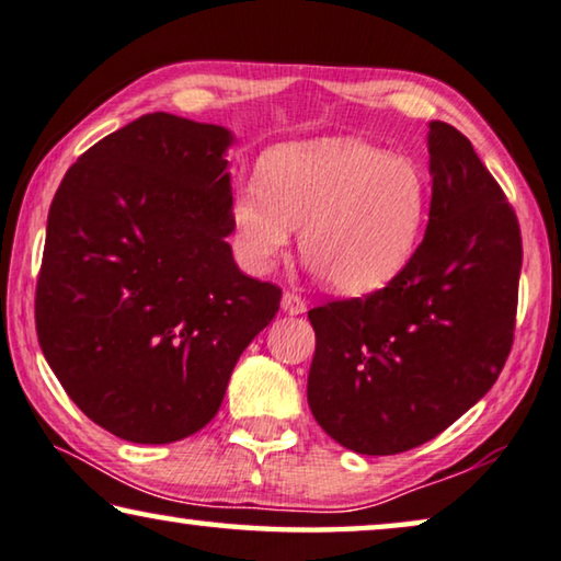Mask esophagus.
<instances>
[{
	"label": "esophagus",
	"mask_w": 561,
	"mask_h": 561,
	"mask_svg": "<svg viewBox=\"0 0 561 561\" xmlns=\"http://www.w3.org/2000/svg\"><path fill=\"white\" fill-rule=\"evenodd\" d=\"M280 308H283V313H288V316H298V313H304V311H306V300L300 298V296H296V294H283V298H280Z\"/></svg>",
	"instance_id": "1"
}]
</instances>
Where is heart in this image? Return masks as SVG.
Wrapping results in <instances>:
<instances>
[{"label":"heart","mask_w":561,"mask_h":561,"mask_svg":"<svg viewBox=\"0 0 561 561\" xmlns=\"http://www.w3.org/2000/svg\"><path fill=\"white\" fill-rule=\"evenodd\" d=\"M427 213L430 180L417 161L348 136L275 146L257 186H240L230 207L245 271H271L300 230L304 261L344 296L392 283L415 257Z\"/></svg>","instance_id":"b5f03b06"}]
</instances>
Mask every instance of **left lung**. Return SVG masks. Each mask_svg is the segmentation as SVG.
<instances>
[{"mask_svg": "<svg viewBox=\"0 0 561 561\" xmlns=\"http://www.w3.org/2000/svg\"><path fill=\"white\" fill-rule=\"evenodd\" d=\"M427 146L433 199L410 265L375 294L308 311V408L359 456L440 435L493 387L514 341V209L458 128L430 121Z\"/></svg>", "mask_w": 561, "mask_h": 561, "instance_id": "1", "label": "left lung"}]
</instances>
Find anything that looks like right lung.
<instances>
[{
	"label": "right lung",
	"instance_id": "1",
	"mask_svg": "<svg viewBox=\"0 0 561 561\" xmlns=\"http://www.w3.org/2000/svg\"><path fill=\"white\" fill-rule=\"evenodd\" d=\"M230 128L149 113L68 169L47 215L37 339L65 392L121 440L190 437L220 410L280 288L232 257Z\"/></svg>",
	"mask_w": 561,
	"mask_h": 561
}]
</instances>
